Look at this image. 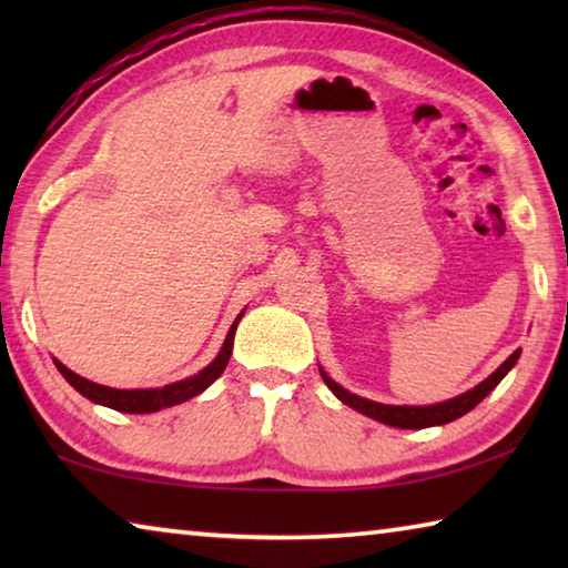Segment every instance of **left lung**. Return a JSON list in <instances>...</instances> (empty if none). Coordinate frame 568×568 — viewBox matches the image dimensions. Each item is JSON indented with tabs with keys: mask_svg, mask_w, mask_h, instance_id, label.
<instances>
[{
	"mask_svg": "<svg viewBox=\"0 0 568 568\" xmlns=\"http://www.w3.org/2000/svg\"><path fill=\"white\" fill-rule=\"evenodd\" d=\"M518 355H521V348L508 355V358L501 365H498L491 376H488L486 381H480L476 388L466 390L464 396H456L450 400L436 403V406H386V403L361 398V396H355V393L345 390L323 368H321V376L325 381V386H328L335 393V396H338L345 403V406L355 408L358 413H363V416L386 423V426H393V428H428V426H444V423H450V420H456L460 416H466L470 408H476L478 403L484 400L488 393H491L498 386V383L504 381L506 373L514 368Z\"/></svg>",
	"mask_w": 568,
	"mask_h": 568,
	"instance_id": "left-lung-1",
	"label": "left lung"
}]
</instances>
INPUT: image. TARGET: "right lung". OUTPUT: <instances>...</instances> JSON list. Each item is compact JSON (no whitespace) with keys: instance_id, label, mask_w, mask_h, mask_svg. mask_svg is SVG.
Here are the masks:
<instances>
[{"instance_id":"right-lung-1","label":"right lung","mask_w":568,"mask_h":568,"mask_svg":"<svg viewBox=\"0 0 568 568\" xmlns=\"http://www.w3.org/2000/svg\"><path fill=\"white\" fill-rule=\"evenodd\" d=\"M240 318H243V313L237 315L235 323L230 325L227 331V338L223 343V348H220L217 358L205 365L203 371L195 373V376H190L185 381H178V383H170L165 388H138V390H120V388H108V386H100V383H92L88 378L77 376L72 373L67 365H62L60 361H54L57 371L62 373L64 381L70 383L74 390H80L84 398H90L92 403H100V406H108L114 410H122V413H155L162 408H170V406H178L182 400H190L203 393L210 383H215L220 376H223L225 365L230 361V353H233V341H235V328Z\"/></svg>"}]
</instances>
